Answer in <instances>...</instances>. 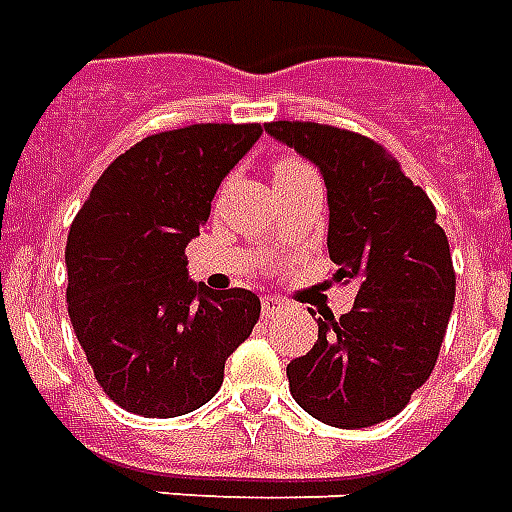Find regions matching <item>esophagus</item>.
Listing matches in <instances>:
<instances>
[{
    "instance_id": "1",
    "label": "esophagus",
    "mask_w": 512,
    "mask_h": 512,
    "mask_svg": "<svg viewBox=\"0 0 512 512\" xmlns=\"http://www.w3.org/2000/svg\"><path fill=\"white\" fill-rule=\"evenodd\" d=\"M261 310H264V315H278L286 310V305H283V302L275 297H264L261 299Z\"/></svg>"
}]
</instances>
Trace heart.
<instances>
[{"instance_id": "1", "label": "heart", "mask_w": 512, "mask_h": 512, "mask_svg": "<svg viewBox=\"0 0 512 512\" xmlns=\"http://www.w3.org/2000/svg\"><path fill=\"white\" fill-rule=\"evenodd\" d=\"M272 178H275V186H286V183H294V180H313L318 175L307 161L297 159V156H280L275 161V167H272Z\"/></svg>"}]
</instances>
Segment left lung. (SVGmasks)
Here are the masks:
<instances>
[{
	"mask_svg": "<svg viewBox=\"0 0 512 512\" xmlns=\"http://www.w3.org/2000/svg\"><path fill=\"white\" fill-rule=\"evenodd\" d=\"M264 132L321 169L334 280L353 283L351 313L318 318V340L286 367L297 405L337 429L394 418L432 375L456 297L443 226L426 191L364 134L310 121Z\"/></svg>",
	"mask_w": 512,
	"mask_h": 512,
	"instance_id": "1",
	"label": "left lung"
}]
</instances>
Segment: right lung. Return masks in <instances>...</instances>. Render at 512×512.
Instances as JSON below:
<instances>
[{"instance_id": "right-lung-1", "label": "right lung", "mask_w": 512, "mask_h": 512, "mask_svg": "<svg viewBox=\"0 0 512 512\" xmlns=\"http://www.w3.org/2000/svg\"><path fill=\"white\" fill-rule=\"evenodd\" d=\"M261 132L194 124L151 134L102 172L69 226V321L96 383L129 413L175 418L210 402L259 321L248 288L188 280L186 245Z\"/></svg>"}]
</instances>
